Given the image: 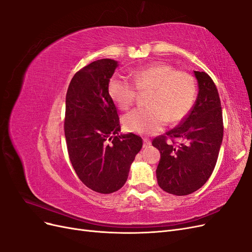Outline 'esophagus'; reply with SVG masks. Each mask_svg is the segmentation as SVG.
I'll list each match as a JSON object with an SVG mask.
<instances>
[{
    "instance_id": "34e87169",
    "label": "esophagus",
    "mask_w": 252,
    "mask_h": 252,
    "mask_svg": "<svg viewBox=\"0 0 252 252\" xmlns=\"http://www.w3.org/2000/svg\"><path fill=\"white\" fill-rule=\"evenodd\" d=\"M143 142H144V144H143L144 147H148V146H150V145H151V142H150L149 139L145 138V139H143Z\"/></svg>"
}]
</instances>
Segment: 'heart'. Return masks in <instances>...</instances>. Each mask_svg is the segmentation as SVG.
<instances>
[{"mask_svg":"<svg viewBox=\"0 0 252 252\" xmlns=\"http://www.w3.org/2000/svg\"><path fill=\"white\" fill-rule=\"evenodd\" d=\"M140 91H148L149 107L136 108L125 114L124 127L138 134H154L162 130L167 122L178 123L191 111L196 100V82L192 74L177 70L169 64L158 63L140 68L131 74ZM126 79L112 77L107 85L111 101L121 110L134 103L138 91Z\"/></svg>","mask_w":252,"mask_h":252,"instance_id":"1","label":"heart"}]
</instances>
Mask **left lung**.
Here are the masks:
<instances>
[{"label":"left lung","mask_w":252,"mask_h":252,"mask_svg":"<svg viewBox=\"0 0 252 252\" xmlns=\"http://www.w3.org/2000/svg\"><path fill=\"white\" fill-rule=\"evenodd\" d=\"M199 94L193 107L181 124L152 145L161 154L158 184L164 191L187 195L200 189L215 169L223 140V114L216 84L204 71H194ZM169 137L171 143L166 140ZM174 138L181 143L175 145Z\"/></svg>","instance_id":"obj_1"}]
</instances>
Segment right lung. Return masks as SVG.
Returning a JSON list of instances; mask_svg holds the SVG:
<instances>
[{
  "mask_svg": "<svg viewBox=\"0 0 252 252\" xmlns=\"http://www.w3.org/2000/svg\"><path fill=\"white\" fill-rule=\"evenodd\" d=\"M117 67L111 59L94 61L73 75L66 94L64 131L70 162L84 185L104 194L124 186L143 146L141 136L119 133L117 107L107 91Z\"/></svg>",
  "mask_w": 252,
  "mask_h": 252,
  "instance_id": "right-lung-1",
  "label": "right lung"
}]
</instances>
